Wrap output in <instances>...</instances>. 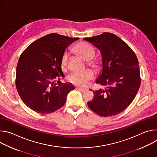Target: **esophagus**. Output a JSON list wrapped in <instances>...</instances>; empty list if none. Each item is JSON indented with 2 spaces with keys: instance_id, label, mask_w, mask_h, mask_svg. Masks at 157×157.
I'll use <instances>...</instances> for the list:
<instances>
[{
  "instance_id": "1",
  "label": "esophagus",
  "mask_w": 157,
  "mask_h": 157,
  "mask_svg": "<svg viewBox=\"0 0 157 157\" xmlns=\"http://www.w3.org/2000/svg\"><path fill=\"white\" fill-rule=\"evenodd\" d=\"M76 89H78V90H79L80 92H81V93H84V92H85L86 91V89H83V88H81V87H77Z\"/></svg>"
}]
</instances>
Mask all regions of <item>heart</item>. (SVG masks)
<instances>
[{
  "instance_id": "b5f03b06",
  "label": "heart",
  "mask_w": 157,
  "mask_h": 157,
  "mask_svg": "<svg viewBox=\"0 0 157 157\" xmlns=\"http://www.w3.org/2000/svg\"><path fill=\"white\" fill-rule=\"evenodd\" d=\"M74 52L80 56L83 59L86 61L87 64L93 68L94 70L98 71L102 67V61L97 58H94L96 55L95 49L90 44L81 42L78 43L73 48ZM68 63V55L64 53L61 57L60 65L63 70L66 69ZM94 73L91 70L87 69L81 73H73L68 78V80L73 84L84 87L86 86L87 82L93 79Z\"/></svg>"
}]
</instances>
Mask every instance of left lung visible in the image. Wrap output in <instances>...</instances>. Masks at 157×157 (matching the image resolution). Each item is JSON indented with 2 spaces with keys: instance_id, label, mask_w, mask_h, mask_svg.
<instances>
[{
  "instance_id": "left-lung-1",
  "label": "left lung",
  "mask_w": 157,
  "mask_h": 157,
  "mask_svg": "<svg viewBox=\"0 0 157 157\" xmlns=\"http://www.w3.org/2000/svg\"><path fill=\"white\" fill-rule=\"evenodd\" d=\"M84 40L101 51L102 72L96 83L107 87L93 91L94 97L87 105L100 116L117 115L130 105L139 89L138 59L128 44L113 33L104 32Z\"/></svg>"
}]
</instances>
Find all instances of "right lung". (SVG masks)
I'll return each mask as SVG.
<instances>
[{"label":"right lung","mask_w":157,"mask_h":157,"mask_svg":"<svg viewBox=\"0 0 157 157\" xmlns=\"http://www.w3.org/2000/svg\"><path fill=\"white\" fill-rule=\"evenodd\" d=\"M79 38L50 33L32 43L18 59L15 84L25 104L37 113L48 114L61 108L71 83H55L63 75L60 61L66 48Z\"/></svg>","instance_id":"right-lung-1"}]
</instances>
